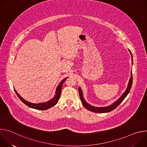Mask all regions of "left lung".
<instances>
[{"label": "left lung", "mask_w": 147, "mask_h": 147, "mask_svg": "<svg viewBox=\"0 0 147 147\" xmlns=\"http://www.w3.org/2000/svg\"><path fill=\"white\" fill-rule=\"evenodd\" d=\"M129 52H130L131 55L132 56L131 52L130 50H129ZM132 60H133V59H132ZM132 61H133V60H132ZM132 83H133V74H132V71H131V78H130L127 88L126 90H125V91L123 94V95L120 97V98H119L115 103H113L112 105H110V106H108V107H100V108L94 107L91 106L90 105L87 103L83 98L81 89L80 87H78L79 95H80V99H81V103L84 105V107L87 109H88V110H89L91 112H93L101 113H106V112H111L112 111L116 109L119 105L123 102V100L124 99V98L127 96V95L129 93V92L130 91V89L131 88Z\"/></svg>", "instance_id": "left-lung-1"}]
</instances>
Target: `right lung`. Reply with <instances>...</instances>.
Instances as JSON below:
<instances>
[{"instance_id": "obj_1", "label": "right lung", "mask_w": 147, "mask_h": 147, "mask_svg": "<svg viewBox=\"0 0 147 147\" xmlns=\"http://www.w3.org/2000/svg\"><path fill=\"white\" fill-rule=\"evenodd\" d=\"M66 78L62 80L59 83V86H57V88H56V94L55 95V96L52 98L51 100H49L48 102H43V103H32L31 102H29L27 100H26L25 99H24L22 96H21L14 89V91L16 92V94H17V96L20 98V99L22 100L24 104H26V105H27L28 107L33 108V109H38V110H47L48 109L52 107H53V106H55V105L58 102V100L60 98V94H61V88H62V86L63 84V82L66 80Z\"/></svg>"}]
</instances>
